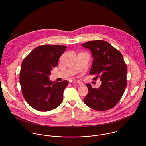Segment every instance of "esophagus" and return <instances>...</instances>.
Instances as JSON below:
<instances>
[{
  "label": "esophagus",
  "instance_id": "esophagus-1",
  "mask_svg": "<svg viewBox=\"0 0 146 146\" xmlns=\"http://www.w3.org/2000/svg\"><path fill=\"white\" fill-rule=\"evenodd\" d=\"M76 83L78 84L80 86H83V85H84V84H83L82 82H81L80 81H76Z\"/></svg>",
  "mask_w": 146,
  "mask_h": 146
}]
</instances>
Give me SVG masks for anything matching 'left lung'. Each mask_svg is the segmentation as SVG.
Here are the masks:
<instances>
[{
    "mask_svg": "<svg viewBox=\"0 0 146 146\" xmlns=\"http://www.w3.org/2000/svg\"><path fill=\"white\" fill-rule=\"evenodd\" d=\"M82 46L91 50L94 58L90 72L100 78L102 84L98 89L86 86L89 92L84 98L89 108L98 111L113 108L120 101L127 86V68L122 53L109 42L103 40L88 41Z\"/></svg>",
    "mask_w": 146,
    "mask_h": 146,
    "instance_id": "obj_1",
    "label": "left lung"
}]
</instances>
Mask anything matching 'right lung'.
<instances>
[{"instance_id": "1", "label": "right lung", "mask_w": 146, "mask_h": 146, "mask_svg": "<svg viewBox=\"0 0 146 146\" xmlns=\"http://www.w3.org/2000/svg\"><path fill=\"white\" fill-rule=\"evenodd\" d=\"M65 45H43L35 48L23 61L20 84L23 96L33 109L48 111L57 108L63 100V93L68 85L50 81L49 76L57 66L60 57L66 50Z\"/></svg>"}]
</instances>
